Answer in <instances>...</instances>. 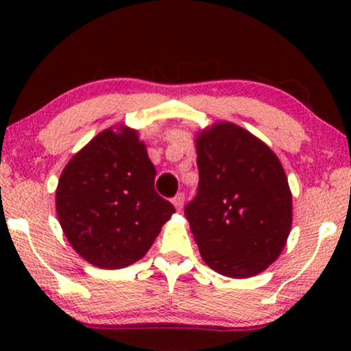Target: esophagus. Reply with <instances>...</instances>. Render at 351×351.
I'll use <instances>...</instances> for the list:
<instances>
[{"mask_svg": "<svg viewBox=\"0 0 351 351\" xmlns=\"http://www.w3.org/2000/svg\"><path fill=\"white\" fill-rule=\"evenodd\" d=\"M184 201H185V195L184 193H177L174 196V199H172V204L176 206L177 210H182V208H184Z\"/></svg>", "mask_w": 351, "mask_h": 351, "instance_id": "34e87169", "label": "esophagus"}]
</instances>
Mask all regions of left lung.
I'll return each instance as SVG.
<instances>
[{"instance_id": "8db88e82", "label": "left lung", "mask_w": 351, "mask_h": 351, "mask_svg": "<svg viewBox=\"0 0 351 351\" xmlns=\"http://www.w3.org/2000/svg\"><path fill=\"white\" fill-rule=\"evenodd\" d=\"M196 155L198 193L185 215L203 261L230 278L267 270L292 225V195L278 156L227 121L198 134Z\"/></svg>"}]
</instances>
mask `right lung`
<instances>
[{
    "label": "right lung",
    "instance_id": "add662e5",
    "mask_svg": "<svg viewBox=\"0 0 351 351\" xmlns=\"http://www.w3.org/2000/svg\"><path fill=\"white\" fill-rule=\"evenodd\" d=\"M156 169L137 131L97 134L62 172L56 190L60 227L71 247L99 268L132 265L176 213L155 191Z\"/></svg>",
    "mask_w": 351,
    "mask_h": 351
}]
</instances>
